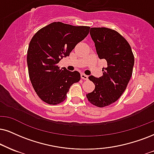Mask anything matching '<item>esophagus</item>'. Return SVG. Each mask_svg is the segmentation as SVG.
<instances>
[{
	"label": "esophagus",
	"mask_w": 154,
	"mask_h": 154,
	"mask_svg": "<svg viewBox=\"0 0 154 154\" xmlns=\"http://www.w3.org/2000/svg\"><path fill=\"white\" fill-rule=\"evenodd\" d=\"M81 79H83V80H88V75H86V74H84V73L81 74Z\"/></svg>",
	"instance_id": "1"
}]
</instances>
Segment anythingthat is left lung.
Masks as SVG:
<instances>
[{"label":"left lung","instance_id":"1","mask_svg":"<svg viewBox=\"0 0 154 154\" xmlns=\"http://www.w3.org/2000/svg\"><path fill=\"white\" fill-rule=\"evenodd\" d=\"M90 35L98 57L107 61V66L103 68L102 76L88 77L95 89L86 97L93 105L103 108L116 101L125 91L132 75L134 56L129 43L114 30L91 28Z\"/></svg>","mask_w":154,"mask_h":154}]
</instances>
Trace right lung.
Here are the masks:
<instances>
[{
	"instance_id": "right-lung-1",
	"label": "right lung",
	"mask_w": 154,
	"mask_h": 154,
	"mask_svg": "<svg viewBox=\"0 0 154 154\" xmlns=\"http://www.w3.org/2000/svg\"><path fill=\"white\" fill-rule=\"evenodd\" d=\"M89 26H74L54 22L39 30L29 43L28 74L34 90L43 101L56 105L63 101L73 83L81 79L79 72L60 69L58 63L89 33Z\"/></svg>"
}]
</instances>
